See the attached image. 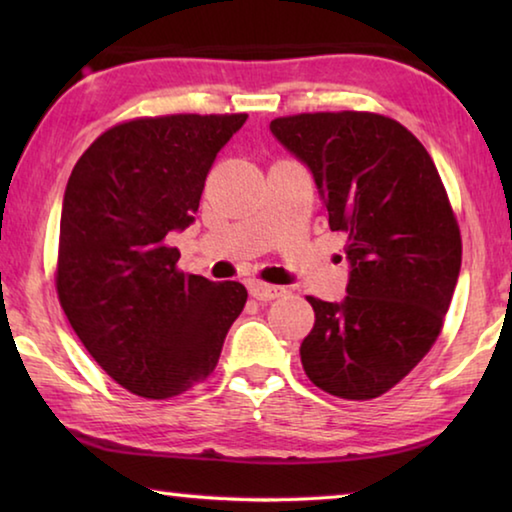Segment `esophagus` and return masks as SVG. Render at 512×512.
<instances>
[{"instance_id":"esophagus-1","label":"esophagus","mask_w":512,"mask_h":512,"mask_svg":"<svg viewBox=\"0 0 512 512\" xmlns=\"http://www.w3.org/2000/svg\"><path fill=\"white\" fill-rule=\"evenodd\" d=\"M248 289H250V296L262 300V302L275 300V298H280V296H284V293H287V289H284V287H275V284H266V282H250Z\"/></svg>"}]
</instances>
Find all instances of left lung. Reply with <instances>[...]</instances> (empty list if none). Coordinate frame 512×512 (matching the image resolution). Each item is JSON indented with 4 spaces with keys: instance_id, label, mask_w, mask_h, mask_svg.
Instances as JSON below:
<instances>
[{
    "instance_id": "obj_1",
    "label": "left lung",
    "mask_w": 512,
    "mask_h": 512,
    "mask_svg": "<svg viewBox=\"0 0 512 512\" xmlns=\"http://www.w3.org/2000/svg\"><path fill=\"white\" fill-rule=\"evenodd\" d=\"M271 131L314 173L329 230L345 232L348 296H307V377L343 400H372L409 375L440 336L461 271V230L431 155L377 112H302Z\"/></svg>"
}]
</instances>
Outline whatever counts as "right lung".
<instances>
[{"mask_svg": "<svg viewBox=\"0 0 512 512\" xmlns=\"http://www.w3.org/2000/svg\"><path fill=\"white\" fill-rule=\"evenodd\" d=\"M248 115L137 117L90 144L67 180L56 291L69 325L108 375L146 400L212 375L246 305L239 282L178 268L169 232L198 212L216 153Z\"/></svg>", "mask_w": 512, "mask_h": 512, "instance_id": "obj_1", "label": "right lung"}]
</instances>
